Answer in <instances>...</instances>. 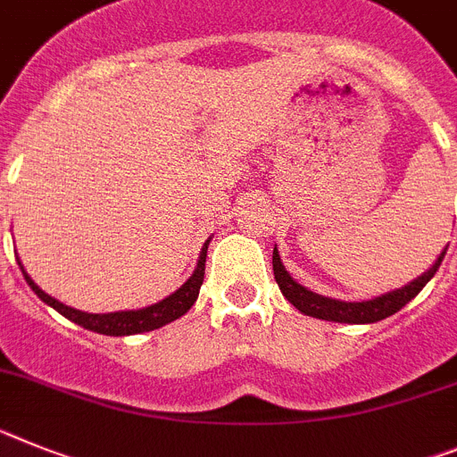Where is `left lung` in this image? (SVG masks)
<instances>
[{"instance_id": "obj_1", "label": "left lung", "mask_w": 457, "mask_h": 457, "mask_svg": "<svg viewBox=\"0 0 457 457\" xmlns=\"http://www.w3.org/2000/svg\"><path fill=\"white\" fill-rule=\"evenodd\" d=\"M446 249H444L442 254H439V259L432 263L430 270L423 272L419 279L409 282L407 287L403 288H395L391 294H384L379 295V298L372 300H362V303H345V300L326 298V295L312 294L305 287H300L294 277L288 275L287 268L282 266V259H279L277 247L272 249V272H275V282L277 287H279V291L284 294V298H287L295 310L307 314V317H317L323 319V321L337 323H377L381 321V319L391 317V314L403 310L409 300L416 298V295L420 294V288L430 282L432 277H435V272L439 270V266H442Z\"/></svg>"}]
</instances>
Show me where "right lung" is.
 I'll return each mask as SVG.
<instances>
[{"instance_id": "1", "label": "right lung", "mask_w": 457, "mask_h": 457, "mask_svg": "<svg viewBox=\"0 0 457 457\" xmlns=\"http://www.w3.org/2000/svg\"><path fill=\"white\" fill-rule=\"evenodd\" d=\"M208 243L203 245L201 259H198V266L196 270H194V275H191L189 279H187L178 291H175V294H170L169 298H163L162 303H157V305L143 307V310H131V312H111V314H87V312H80V310H73V307L69 305H62L60 300L50 298L46 291H41V288L32 282V277L25 272L21 259H18V266L22 268V275H25L27 284L32 287L34 294H37L46 305L54 307V310L60 312L62 317L78 323V326H83V328L95 330V333L122 337V335H138V333H147V330H157L189 312V307L196 303L198 291H201V284H203V275H205Z\"/></svg>"}]
</instances>
